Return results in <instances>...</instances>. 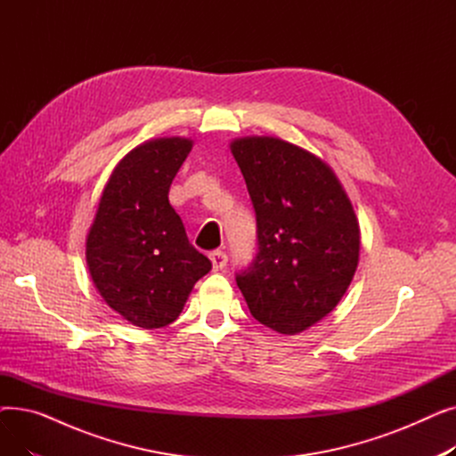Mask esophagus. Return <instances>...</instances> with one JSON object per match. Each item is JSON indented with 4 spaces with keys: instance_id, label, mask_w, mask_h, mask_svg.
I'll return each instance as SVG.
<instances>
[{
    "instance_id": "esophagus-1",
    "label": "esophagus",
    "mask_w": 456,
    "mask_h": 456,
    "mask_svg": "<svg viewBox=\"0 0 456 456\" xmlns=\"http://www.w3.org/2000/svg\"><path fill=\"white\" fill-rule=\"evenodd\" d=\"M208 256H210V262H212V268H214V272L224 270V268L227 266V255H225L224 251L216 249V251H212Z\"/></svg>"
}]
</instances>
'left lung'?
<instances>
[{
  "mask_svg": "<svg viewBox=\"0 0 456 456\" xmlns=\"http://www.w3.org/2000/svg\"><path fill=\"white\" fill-rule=\"evenodd\" d=\"M256 214L258 253L236 275L249 313L279 334L323 320L358 266L361 227L332 167L275 136L231 142Z\"/></svg>",
  "mask_w": 456,
  "mask_h": 456,
  "instance_id": "left-lung-1",
  "label": "left lung"
}]
</instances>
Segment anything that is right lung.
Wrapping results in <instances>:
<instances>
[{"instance_id":"add662e5","label":"right lung","mask_w":456,"mask_h":456,"mask_svg":"<svg viewBox=\"0 0 456 456\" xmlns=\"http://www.w3.org/2000/svg\"><path fill=\"white\" fill-rule=\"evenodd\" d=\"M194 142L155 138L131 150L112 170L86 234V266L105 303L134 327L170 325L210 272L188 242L167 201L172 181Z\"/></svg>"}]
</instances>
